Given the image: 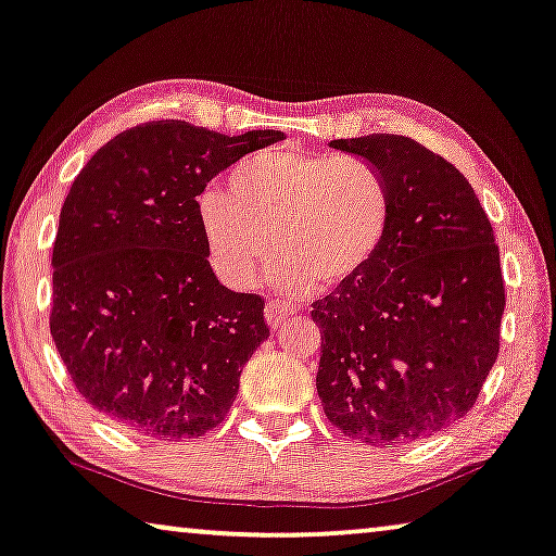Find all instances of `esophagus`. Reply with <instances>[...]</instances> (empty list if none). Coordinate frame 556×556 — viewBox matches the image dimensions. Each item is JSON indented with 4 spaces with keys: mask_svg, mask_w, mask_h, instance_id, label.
<instances>
[{
    "mask_svg": "<svg viewBox=\"0 0 556 556\" xmlns=\"http://www.w3.org/2000/svg\"><path fill=\"white\" fill-rule=\"evenodd\" d=\"M293 313H295V311H293V307H290V305L280 303V301H270V303L266 305V320H268L270 330H278Z\"/></svg>",
    "mask_w": 556,
    "mask_h": 556,
    "instance_id": "esophagus-1",
    "label": "esophagus"
}]
</instances>
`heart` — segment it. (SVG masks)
I'll list each match as a JSON object with an SVG mask.
<instances>
[{"instance_id": "1", "label": "heart", "mask_w": 556, "mask_h": 556, "mask_svg": "<svg viewBox=\"0 0 556 556\" xmlns=\"http://www.w3.org/2000/svg\"><path fill=\"white\" fill-rule=\"evenodd\" d=\"M195 213L213 268L230 286H253L273 253V283L303 293L345 283L380 253L392 189L370 159L278 149L241 161L228 193L203 191Z\"/></svg>"}]
</instances>
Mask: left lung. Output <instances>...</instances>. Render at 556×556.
Segmentation results:
<instances>
[{
    "instance_id": "obj_1",
    "label": "left lung",
    "mask_w": 556,
    "mask_h": 556,
    "mask_svg": "<svg viewBox=\"0 0 556 556\" xmlns=\"http://www.w3.org/2000/svg\"><path fill=\"white\" fill-rule=\"evenodd\" d=\"M370 159L392 189L380 253L320 301L323 409L367 445H407L465 417L500 353V249L467 178L397 134L330 141Z\"/></svg>"
}]
</instances>
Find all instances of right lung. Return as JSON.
Segmentation results:
<instances>
[{
	"label": "right lung",
	"mask_w": 556,
	"mask_h": 556,
	"mask_svg": "<svg viewBox=\"0 0 556 556\" xmlns=\"http://www.w3.org/2000/svg\"><path fill=\"white\" fill-rule=\"evenodd\" d=\"M283 139L147 122L74 178L51 253L49 330L76 392L109 422L174 442L224 422L270 330L261 295L218 283L195 203L213 176Z\"/></svg>",
	"instance_id": "1"
}]
</instances>
